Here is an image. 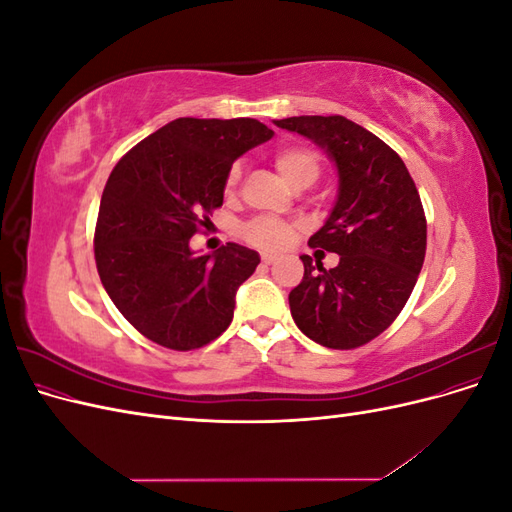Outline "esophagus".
<instances>
[{"mask_svg": "<svg viewBox=\"0 0 512 512\" xmlns=\"http://www.w3.org/2000/svg\"><path fill=\"white\" fill-rule=\"evenodd\" d=\"M277 260H280V258H277L275 254H262V262H265V265H273V262H277Z\"/></svg>", "mask_w": 512, "mask_h": 512, "instance_id": "34e87169", "label": "esophagus"}]
</instances>
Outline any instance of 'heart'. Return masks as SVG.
<instances>
[{
	"instance_id": "obj_1",
	"label": "heart",
	"mask_w": 512,
	"mask_h": 512,
	"mask_svg": "<svg viewBox=\"0 0 512 512\" xmlns=\"http://www.w3.org/2000/svg\"><path fill=\"white\" fill-rule=\"evenodd\" d=\"M273 162L280 170V175L292 185L299 183H314L320 173V160L312 149L299 147V145H284L280 149H275L273 153ZM241 179V166L235 164L228 173V190L235 188ZM245 239L250 241L256 247H262V250H280L284 247L292 235V226L277 222V220H267L260 218L247 224L243 228Z\"/></svg>"
}]
</instances>
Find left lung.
<instances>
[{"label": "left lung", "instance_id": "1", "mask_svg": "<svg viewBox=\"0 0 512 512\" xmlns=\"http://www.w3.org/2000/svg\"><path fill=\"white\" fill-rule=\"evenodd\" d=\"M318 145L337 170V198L309 247L339 256L324 269L307 254L288 294L297 327L316 344L350 350L378 337L404 309L421 273L427 222L421 196L397 153L342 115L273 121Z\"/></svg>", "mask_w": 512, "mask_h": 512}]
</instances>
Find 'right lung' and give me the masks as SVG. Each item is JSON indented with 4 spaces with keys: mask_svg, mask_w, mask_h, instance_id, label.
Returning <instances> with one entry per match:
<instances>
[{
    "mask_svg": "<svg viewBox=\"0 0 512 512\" xmlns=\"http://www.w3.org/2000/svg\"><path fill=\"white\" fill-rule=\"evenodd\" d=\"M273 136L250 117H181L132 147L100 200L96 265L132 327L170 350L220 337L260 256L237 243L196 254L190 239L222 207L230 166Z\"/></svg>",
    "mask_w": 512,
    "mask_h": 512,
    "instance_id": "add662e5",
    "label": "right lung"
}]
</instances>
